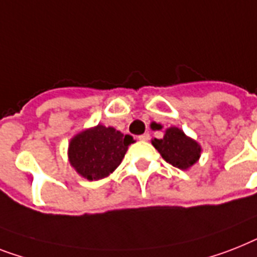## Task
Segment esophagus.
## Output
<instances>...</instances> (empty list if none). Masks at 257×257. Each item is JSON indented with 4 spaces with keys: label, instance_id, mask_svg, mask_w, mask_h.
Listing matches in <instances>:
<instances>
[{
    "label": "esophagus",
    "instance_id": "34e87169",
    "mask_svg": "<svg viewBox=\"0 0 257 257\" xmlns=\"http://www.w3.org/2000/svg\"><path fill=\"white\" fill-rule=\"evenodd\" d=\"M139 140H140V141H149L150 135H149V133H144V135L139 136Z\"/></svg>",
    "mask_w": 257,
    "mask_h": 257
}]
</instances>
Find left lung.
<instances>
[{
    "label": "left lung",
    "mask_w": 257,
    "mask_h": 257,
    "mask_svg": "<svg viewBox=\"0 0 257 257\" xmlns=\"http://www.w3.org/2000/svg\"><path fill=\"white\" fill-rule=\"evenodd\" d=\"M154 128L162 129V126L156 124ZM152 144L160 152L165 161L182 170L193 166L201 157V145L176 126L166 129L164 137L160 140H152Z\"/></svg>",
    "instance_id": "obj_1"
}]
</instances>
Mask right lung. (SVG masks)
<instances>
[{"label": "right lung", "mask_w": 257, "mask_h": 257, "mask_svg": "<svg viewBox=\"0 0 257 257\" xmlns=\"http://www.w3.org/2000/svg\"><path fill=\"white\" fill-rule=\"evenodd\" d=\"M133 143L132 136L99 124L71 140L68 160L78 174L88 181H97L114 172Z\"/></svg>", "instance_id": "add662e5"}]
</instances>
